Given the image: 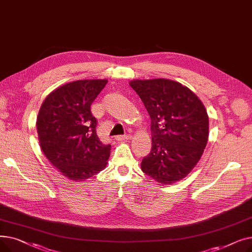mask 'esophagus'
Wrapping results in <instances>:
<instances>
[{
  "mask_svg": "<svg viewBox=\"0 0 252 252\" xmlns=\"http://www.w3.org/2000/svg\"><path fill=\"white\" fill-rule=\"evenodd\" d=\"M129 139H130V137H129L128 135L116 136V137H115V140H117V141H127V140H129Z\"/></svg>",
  "mask_w": 252,
  "mask_h": 252,
  "instance_id": "34e87169",
  "label": "esophagus"
}]
</instances>
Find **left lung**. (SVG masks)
Returning a JSON list of instances; mask_svg holds the SVG:
<instances>
[{
    "label": "left lung",
    "instance_id": "left-lung-1",
    "mask_svg": "<svg viewBox=\"0 0 252 252\" xmlns=\"http://www.w3.org/2000/svg\"><path fill=\"white\" fill-rule=\"evenodd\" d=\"M129 86L151 118L152 149L143 173L162 185L187 177L204 152L209 122L201 100L181 83L166 78L134 79Z\"/></svg>",
    "mask_w": 252,
    "mask_h": 252
}]
</instances>
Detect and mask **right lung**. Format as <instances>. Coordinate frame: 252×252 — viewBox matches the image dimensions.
Masks as SVG:
<instances>
[{
    "label": "right lung",
    "mask_w": 252,
    "mask_h": 252,
    "mask_svg": "<svg viewBox=\"0 0 252 252\" xmlns=\"http://www.w3.org/2000/svg\"><path fill=\"white\" fill-rule=\"evenodd\" d=\"M107 79H79L65 84L46 97L36 117L39 146L62 176L82 182L107 165L111 145L96 131L91 105Z\"/></svg>",
    "instance_id": "obj_1"
}]
</instances>
